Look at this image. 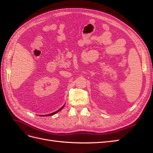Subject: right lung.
Here are the masks:
<instances>
[{
  "label": "right lung",
  "instance_id": "obj_1",
  "mask_svg": "<svg viewBox=\"0 0 153 153\" xmlns=\"http://www.w3.org/2000/svg\"><path fill=\"white\" fill-rule=\"evenodd\" d=\"M64 106H65V105H64ZM64 106H62V107L61 108H60V109H59V110H57V111H55V112H54V113H50V114H48V115H45V116H51V115H54V114H55V113H57V112H59V111H60V110H61L63 108H64ZM42 116V115H41ZM42 116H43V115H42Z\"/></svg>",
  "mask_w": 153,
  "mask_h": 153
}]
</instances>
